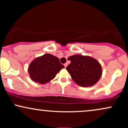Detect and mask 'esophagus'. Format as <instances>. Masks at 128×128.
Returning <instances> with one entry per match:
<instances>
[{"instance_id": "esophagus-1", "label": "esophagus", "mask_w": 128, "mask_h": 128, "mask_svg": "<svg viewBox=\"0 0 128 128\" xmlns=\"http://www.w3.org/2000/svg\"><path fill=\"white\" fill-rule=\"evenodd\" d=\"M67 65H68V64H67V63H66V64H64V67H66H66H67Z\"/></svg>"}]
</instances>
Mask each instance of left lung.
Returning <instances> with one entry per match:
<instances>
[{
  "mask_svg": "<svg viewBox=\"0 0 128 128\" xmlns=\"http://www.w3.org/2000/svg\"><path fill=\"white\" fill-rule=\"evenodd\" d=\"M71 61L67 70L79 86L86 87L94 85L102 76V67L96 60L88 56L75 55L69 56Z\"/></svg>",
  "mask_w": 128,
  "mask_h": 128,
  "instance_id": "1",
  "label": "left lung"
}]
</instances>
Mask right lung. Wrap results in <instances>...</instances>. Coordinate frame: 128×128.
Wrapping results in <instances>:
<instances>
[{
	"mask_svg": "<svg viewBox=\"0 0 128 128\" xmlns=\"http://www.w3.org/2000/svg\"><path fill=\"white\" fill-rule=\"evenodd\" d=\"M64 66L60 62V59L52 54H46L37 57L29 64L28 72L33 81L44 84L55 77Z\"/></svg>",
	"mask_w": 128,
	"mask_h": 128,
	"instance_id": "1",
	"label": "right lung"
}]
</instances>
